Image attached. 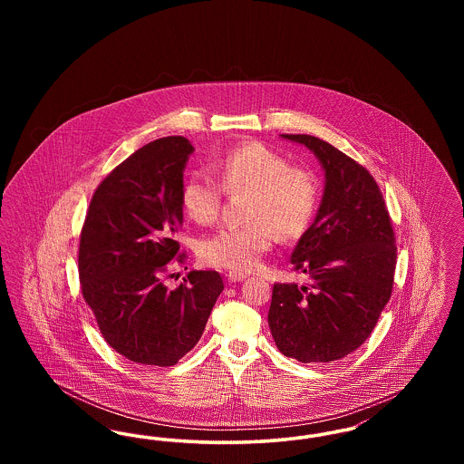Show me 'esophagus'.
<instances>
[{"mask_svg": "<svg viewBox=\"0 0 464 464\" xmlns=\"http://www.w3.org/2000/svg\"><path fill=\"white\" fill-rule=\"evenodd\" d=\"M226 278L229 280V282H233V284H237V282H242L246 278V275L245 273H238V271H229L227 275H226Z\"/></svg>", "mask_w": 464, "mask_h": 464, "instance_id": "1", "label": "esophagus"}]
</instances>
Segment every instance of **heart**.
I'll return each instance as SVG.
<instances>
[{
	"instance_id": "b5f03b06",
	"label": "heart",
	"mask_w": 464,
	"mask_h": 464,
	"mask_svg": "<svg viewBox=\"0 0 464 464\" xmlns=\"http://www.w3.org/2000/svg\"><path fill=\"white\" fill-rule=\"evenodd\" d=\"M218 180L193 170L180 188V207L197 224L221 212L224 191L245 198V226H226L203 237L197 254L203 265L246 273L276 242L303 237L320 205V184L306 167H294L261 142L240 144L216 161Z\"/></svg>"
}]
</instances>
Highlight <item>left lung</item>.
<instances>
[{
	"mask_svg": "<svg viewBox=\"0 0 464 464\" xmlns=\"http://www.w3.org/2000/svg\"><path fill=\"white\" fill-rule=\"evenodd\" d=\"M282 137L316 155L325 191L316 219L290 256L308 284H275L267 324L285 356L327 363L360 348L388 304L397 267L395 231L365 167L318 137Z\"/></svg>",
	"mask_w": 464,
	"mask_h": 464,
	"instance_id": "1",
	"label": "left lung"
}]
</instances>
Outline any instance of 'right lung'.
Listing matches in <instances>:
<instances>
[{"label": "right lung", "mask_w": 464, "mask_h": 464, "mask_svg": "<svg viewBox=\"0 0 464 464\" xmlns=\"http://www.w3.org/2000/svg\"><path fill=\"white\" fill-rule=\"evenodd\" d=\"M191 142L156 139L97 186L80 235L78 273L85 303L114 352L142 365L170 367L191 352L224 288L218 271H189L176 288L170 267L186 263L174 235Z\"/></svg>", "instance_id": "add662e5"}]
</instances>
